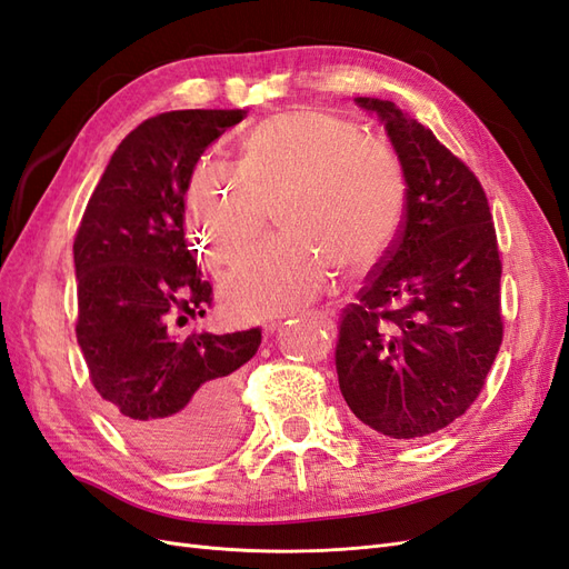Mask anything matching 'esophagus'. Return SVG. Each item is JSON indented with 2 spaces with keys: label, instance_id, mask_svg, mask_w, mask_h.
Segmentation results:
<instances>
[{
  "label": "esophagus",
  "instance_id": "esophagus-1",
  "mask_svg": "<svg viewBox=\"0 0 569 569\" xmlns=\"http://www.w3.org/2000/svg\"><path fill=\"white\" fill-rule=\"evenodd\" d=\"M306 316H308V318H313L318 325H330V318H327V313H320V311H311V313H306ZM274 327H278V325H274V322H268V325L263 327V330H266V332H272Z\"/></svg>",
  "mask_w": 569,
  "mask_h": 569
}]
</instances>
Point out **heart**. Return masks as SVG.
Listing matches in <instances>:
<instances>
[{
	"mask_svg": "<svg viewBox=\"0 0 569 569\" xmlns=\"http://www.w3.org/2000/svg\"><path fill=\"white\" fill-rule=\"evenodd\" d=\"M396 153L322 109H291L251 128L234 166L201 157L184 187L187 222L213 270L249 253L272 211L282 232L230 272L220 301L237 320L284 316L316 301L335 263L360 272L393 244L406 216Z\"/></svg>",
	"mask_w": 569,
	"mask_h": 569,
	"instance_id": "heart-1",
	"label": "heart"
}]
</instances>
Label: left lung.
Here are the masks:
<instances>
[{
    "instance_id": "left-lung-1",
    "label": "left lung",
    "mask_w": 569,
    "mask_h": 569,
    "mask_svg": "<svg viewBox=\"0 0 569 569\" xmlns=\"http://www.w3.org/2000/svg\"><path fill=\"white\" fill-rule=\"evenodd\" d=\"M356 101L385 120L408 194L393 244L341 308L339 389L375 432L420 439L485 389L503 341L501 253L472 170L393 101Z\"/></svg>"
}]
</instances>
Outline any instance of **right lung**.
<instances>
[{
	"mask_svg": "<svg viewBox=\"0 0 569 569\" xmlns=\"http://www.w3.org/2000/svg\"><path fill=\"white\" fill-rule=\"evenodd\" d=\"M244 109L166 111L137 126L101 176L76 232V335L109 418L137 449L187 468L242 432L237 372L261 327L176 337L203 316L213 287L184 237V187Z\"/></svg>",
	"mask_w": 569,
	"mask_h": 569,
	"instance_id": "add662e5",
	"label": "right lung"
}]
</instances>
